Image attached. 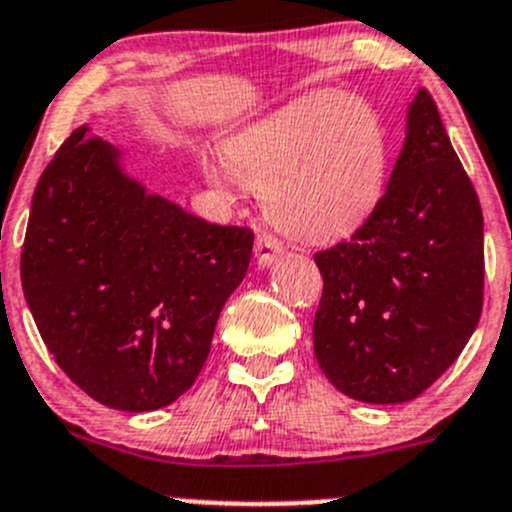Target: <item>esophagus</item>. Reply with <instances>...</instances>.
I'll return each mask as SVG.
<instances>
[{
	"instance_id": "esophagus-1",
	"label": "esophagus",
	"mask_w": 512,
	"mask_h": 512,
	"mask_svg": "<svg viewBox=\"0 0 512 512\" xmlns=\"http://www.w3.org/2000/svg\"><path fill=\"white\" fill-rule=\"evenodd\" d=\"M282 252H285V245H282V240H277L275 235H267L265 232V235L257 237L255 257L262 267H270L272 262L282 255Z\"/></svg>"
}]
</instances>
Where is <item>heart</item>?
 I'll return each instance as SVG.
<instances>
[{
	"mask_svg": "<svg viewBox=\"0 0 512 512\" xmlns=\"http://www.w3.org/2000/svg\"><path fill=\"white\" fill-rule=\"evenodd\" d=\"M390 147L380 112L357 94L320 92L247 124L225 150L202 152L220 195L262 192L267 217L305 240L357 230L388 182Z\"/></svg>",
	"mask_w": 512,
	"mask_h": 512,
	"instance_id": "b5f03b06",
	"label": "heart"
}]
</instances>
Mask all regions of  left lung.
<instances>
[{"label":"left lung","instance_id":"8db88e82","mask_svg":"<svg viewBox=\"0 0 512 512\" xmlns=\"http://www.w3.org/2000/svg\"><path fill=\"white\" fill-rule=\"evenodd\" d=\"M315 262V357L347 398L415 400L468 345L483 312V210L428 89L382 200Z\"/></svg>","mask_w":512,"mask_h":512}]
</instances>
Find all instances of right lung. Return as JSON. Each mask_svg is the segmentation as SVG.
Returning <instances> with one entry per match:
<instances>
[{
	"label": "right lung",
	"mask_w": 512,
	"mask_h": 512,
	"mask_svg": "<svg viewBox=\"0 0 512 512\" xmlns=\"http://www.w3.org/2000/svg\"><path fill=\"white\" fill-rule=\"evenodd\" d=\"M255 232L147 195L77 127L37 182L22 290L54 362L89 398L147 413L192 388Z\"/></svg>",
	"instance_id": "right-lung-1"
}]
</instances>
